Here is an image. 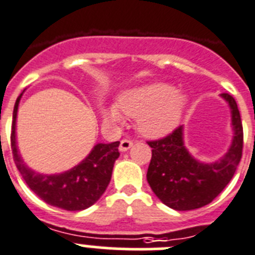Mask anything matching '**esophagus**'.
<instances>
[{
	"mask_svg": "<svg viewBox=\"0 0 255 255\" xmlns=\"http://www.w3.org/2000/svg\"><path fill=\"white\" fill-rule=\"evenodd\" d=\"M133 142L130 141V139L128 138H123L122 141H121V144H119V150L122 151V152H125V151L129 150L130 147H132Z\"/></svg>",
	"mask_w": 255,
	"mask_h": 255,
	"instance_id": "34e87169",
	"label": "esophagus"
}]
</instances>
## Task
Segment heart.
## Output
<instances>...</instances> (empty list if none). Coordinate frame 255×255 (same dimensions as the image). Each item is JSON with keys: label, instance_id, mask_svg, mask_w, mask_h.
<instances>
[{"label": "heart", "instance_id": "obj_1", "mask_svg": "<svg viewBox=\"0 0 255 255\" xmlns=\"http://www.w3.org/2000/svg\"><path fill=\"white\" fill-rule=\"evenodd\" d=\"M187 104L183 93L174 91L167 84H151L134 89L119 100V109L109 108L105 113L108 121L118 123L123 115L138 119V128L148 137H161L176 127Z\"/></svg>", "mask_w": 255, "mask_h": 255}]
</instances>
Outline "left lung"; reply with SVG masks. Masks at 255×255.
I'll return each mask as SVG.
<instances>
[{
	"instance_id": "8db88e82",
	"label": "left lung",
	"mask_w": 255,
	"mask_h": 255,
	"mask_svg": "<svg viewBox=\"0 0 255 255\" xmlns=\"http://www.w3.org/2000/svg\"><path fill=\"white\" fill-rule=\"evenodd\" d=\"M231 109L234 138L224 157L203 164L188 152L183 142V127L156 141H147L152 148L147 182L157 198L167 207L189 211L208 205L221 193L236 171L243 155V125L235 99L221 94Z\"/></svg>"
}]
</instances>
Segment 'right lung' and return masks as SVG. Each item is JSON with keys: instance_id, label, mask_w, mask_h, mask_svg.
I'll return each instance as SVG.
<instances>
[{"instance_id": "1", "label": "right lung", "mask_w": 255, "mask_h": 255, "mask_svg": "<svg viewBox=\"0 0 255 255\" xmlns=\"http://www.w3.org/2000/svg\"><path fill=\"white\" fill-rule=\"evenodd\" d=\"M22 93L13 107L11 127V150L17 170L27 187L45 203L66 211H81L95 203L111 182L116 160L119 156V141L98 143L77 166L56 175H43L33 171L20 157L16 146V114Z\"/></svg>"}]
</instances>
